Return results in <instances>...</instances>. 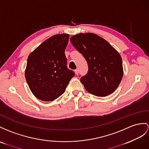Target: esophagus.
I'll list each match as a JSON object with an SVG mask.
<instances>
[{
    "instance_id": "1",
    "label": "esophagus",
    "mask_w": 149,
    "mask_h": 149,
    "mask_svg": "<svg viewBox=\"0 0 149 149\" xmlns=\"http://www.w3.org/2000/svg\"><path fill=\"white\" fill-rule=\"evenodd\" d=\"M74 72H75L76 75H78V70H74Z\"/></svg>"
}]
</instances>
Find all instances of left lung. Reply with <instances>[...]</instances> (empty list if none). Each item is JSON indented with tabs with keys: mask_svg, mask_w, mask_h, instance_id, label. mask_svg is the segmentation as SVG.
<instances>
[{
	"mask_svg": "<svg viewBox=\"0 0 149 149\" xmlns=\"http://www.w3.org/2000/svg\"><path fill=\"white\" fill-rule=\"evenodd\" d=\"M70 40L88 63V73L80 78L86 91L97 97L113 93L123 76L120 54L106 40L92 33L77 34Z\"/></svg>",
	"mask_w": 149,
	"mask_h": 149,
	"instance_id": "8db88e82",
	"label": "left lung"
}]
</instances>
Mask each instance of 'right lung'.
<instances>
[{
  "label": "right lung",
  "instance_id": "obj_1",
  "mask_svg": "<svg viewBox=\"0 0 149 149\" xmlns=\"http://www.w3.org/2000/svg\"><path fill=\"white\" fill-rule=\"evenodd\" d=\"M70 35L57 34L47 39L30 54L25 78L37 99L49 102L65 92L74 73L67 68L64 51Z\"/></svg>",
  "mask_w": 149,
  "mask_h": 149
}]
</instances>
